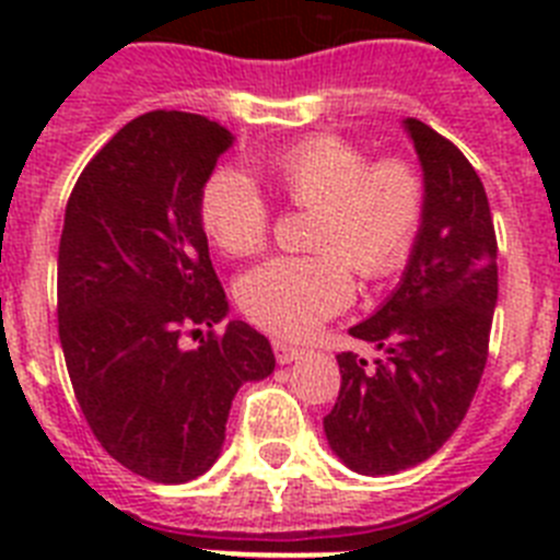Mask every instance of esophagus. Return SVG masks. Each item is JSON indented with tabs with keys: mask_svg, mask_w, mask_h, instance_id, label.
I'll list each match as a JSON object with an SVG mask.
<instances>
[{
	"mask_svg": "<svg viewBox=\"0 0 560 560\" xmlns=\"http://www.w3.org/2000/svg\"><path fill=\"white\" fill-rule=\"evenodd\" d=\"M275 355H277V361H280V364H291V361L303 359V350L294 348V345H289V341L277 339L275 341Z\"/></svg>",
	"mask_w": 560,
	"mask_h": 560,
	"instance_id": "obj_1",
	"label": "esophagus"
}]
</instances>
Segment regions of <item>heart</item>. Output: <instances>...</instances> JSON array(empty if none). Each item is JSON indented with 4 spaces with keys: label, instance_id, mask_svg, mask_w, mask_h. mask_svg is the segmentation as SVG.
I'll use <instances>...</instances> for the list:
<instances>
[{
    "label": "heart",
    "instance_id": "obj_1",
    "mask_svg": "<svg viewBox=\"0 0 560 560\" xmlns=\"http://www.w3.org/2000/svg\"><path fill=\"white\" fill-rule=\"evenodd\" d=\"M260 171L285 201L314 210V255L271 257L237 283V305L252 323L300 339L353 296L361 280L393 275L423 219V182L400 160L370 165L368 153L336 137H308L275 153ZM207 237L232 257H249L269 237V205L246 173L221 167L199 199Z\"/></svg>",
    "mask_w": 560,
    "mask_h": 560
}]
</instances>
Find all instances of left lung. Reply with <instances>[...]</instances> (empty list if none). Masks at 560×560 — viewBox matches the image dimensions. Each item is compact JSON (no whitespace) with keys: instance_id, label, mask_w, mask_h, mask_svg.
Instances as JSON below:
<instances>
[{"instance_id":"left-lung-1","label":"left lung","mask_w":560,"mask_h":560,"mask_svg":"<svg viewBox=\"0 0 560 560\" xmlns=\"http://www.w3.org/2000/svg\"><path fill=\"white\" fill-rule=\"evenodd\" d=\"M423 173V219L393 294L350 336L381 359L336 355L341 389L323 420L350 471L387 477L432 457L463 423L488 361L499 296L491 207L471 162L420 120H404Z\"/></svg>"}]
</instances>
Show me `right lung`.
<instances>
[{
    "label": "right lung",
    "instance_id": "1",
    "mask_svg": "<svg viewBox=\"0 0 560 560\" xmlns=\"http://www.w3.org/2000/svg\"><path fill=\"white\" fill-rule=\"evenodd\" d=\"M235 137L187 112L142 114L83 167L58 246V336L101 446L128 471L179 485L224 448L232 398L275 373L264 334L224 323L199 199ZM201 334V328L196 330Z\"/></svg>",
    "mask_w": 560,
    "mask_h": 560
}]
</instances>
